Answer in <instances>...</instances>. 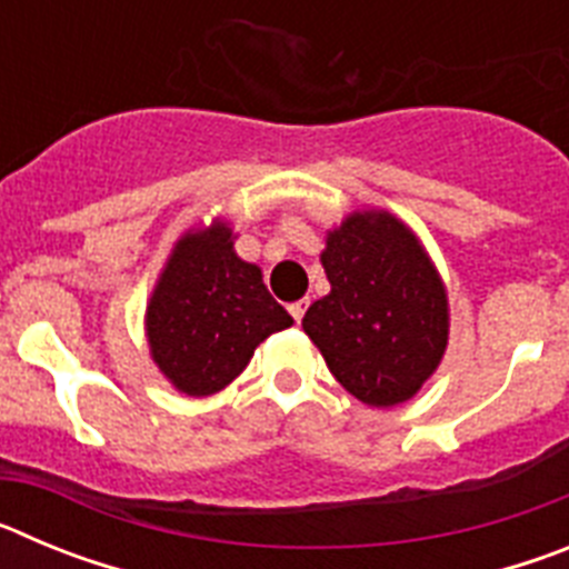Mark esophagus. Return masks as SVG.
Wrapping results in <instances>:
<instances>
[{
	"instance_id": "1",
	"label": "esophagus",
	"mask_w": 569,
	"mask_h": 569,
	"mask_svg": "<svg viewBox=\"0 0 569 569\" xmlns=\"http://www.w3.org/2000/svg\"><path fill=\"white\" fill-rule=\"evenodd\" d=\"M308 305H310V299H299V301H293V305H290V316H293V319H296V325H299V321H301V316H305Z\"/></svg>"
}]
</instances>
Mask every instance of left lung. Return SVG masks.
<instances>
[{
	"instance_id": "left-lung-1",
	"label": "left lung",
	"mask_w": 569,
	"mask_h": 569,
	"mask_svg": "<svg viewBox=\"0 0 569 569\" xmlns=\"http://www.w3.org/2000/svg\"><path fill=\"white\" fill-rule=\"evenodd\" d=\"M330 293L301 319L347 393L370 407L413 399L450 339L441 273L410 224L390 210H353L325 233Z\"/></svg>"
}]
</instances>
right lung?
Instances as JSON below:
<instances>
[{"mask_svg": "<svg viewBox=\"0 0 569 569\" xmlns=\"http://www.w3.org/2000/svg\"><path fill=\"white\" fill-rule=\"evenodd\" d=\"M233 239L219 216L184 230L144 310L150 359L190 399L224 390L261 341L293 325L264 288L259 264L236 253Z\"/></svg>", "mask_w": 569, "mask_h": 569, "instance_id": "1", "label": "right lung"}]
</instances>
